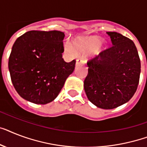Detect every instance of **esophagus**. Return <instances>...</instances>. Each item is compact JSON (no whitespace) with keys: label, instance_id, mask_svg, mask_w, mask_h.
<instances>
[{"label":"esophagus","instance_id":"obj_1","mask_svg":"<svg viewBox=\"0 0 147 147\" xmlns=\"http://www.w3.org/2000/svg\"><path fill=\"white\" fill-rule=\"evenodd\" d=\"M84 61L82 59H77V60H76V65H82V64H84Z\"/></svg>","mask_w":147,"mask_h":147}]
</instances>
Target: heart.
Masks as SVG:
<instances>
[{
	"instance_id": "obj_1",
	"label": "heart",
	"mask_w": 147,
	"mask_h": 147,
	"mask_svg": "<svg viewBox=\"0 0 147 147\" xmlns=\"http://www.w3.org/2000/svg\"><path fill=\"white\" fill-rule=\"evenodd\" d=\"M71 48L77 54L86 55L94 53L97 55L106 48V46L99 37L88 36L78 38L74 41ZM69 51H71V50L69 48Z\"/></svg>"
}]
</instances>
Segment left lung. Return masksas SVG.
Listing matches in <instances>:
<instances>
[{
	"label": "left lung",
	"mask_w": 147,
	"mask_h": 147,
	"mask_svg": "<svg viewBox=\"0 0 147 147\" xmlns=\"http://www.w3.org/2000/svg\"><path fill=\"white\" fill-rule=\"evenodd\" d=\"M107 33L113 46L88 62L84 88L93 104L111 109L128 102L136 92L140 60L131 40L118 32Z\"/></svg>",
	"instance_id": "8db88e82"
}]
</instances>
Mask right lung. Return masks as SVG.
<instances>
[{
    "instance_id": "1",
    "label": "right lung",
    "mask_w": 147,
    "mask_h": 147,
    "mask_svg": "<svg viewBox=\"0 0 147 147\" xmlns=\"http://www.w3.org/2000/svg\"><path fill=\"white\" fill-rule=\"evenodd\" d=\"M64 37L60 31H29L16 40L8 69L21 97L35 104L57 98L76 65L63 59Z\"/></svg>"
}]
</instances>
